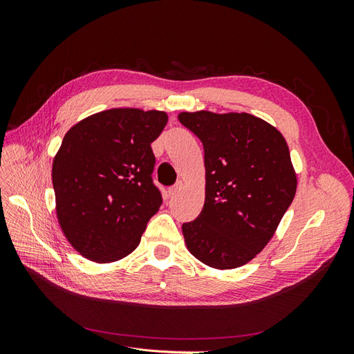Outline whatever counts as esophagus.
Masks as SVG:
<instances>
[{"label": "esophagus", "instance_id": "1", "mask_svg": "<svg viewBox=\"0 0 354 354\" xmlns=\"http://www.w3.org/2000/svg\"><path fill=\"white\" fill-rule=\"evenodd\" d=\"M180 189H181V183H177V185H174L173 187H169V195L171 196H174V195H177L178 194V192H180Z\"/></svg>", "mask_w": 354, "mask_h": 354}]
</instances>
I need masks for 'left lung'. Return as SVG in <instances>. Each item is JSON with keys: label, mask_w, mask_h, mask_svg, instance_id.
<instances>
[{"label": "left lung", "mask_w": 354, "mask_h": 354, "mask_svg": "<svg viewBox=\"0 0 354 354\" xmlns=\"http://www.w3.org/2000/svg\"><path fill=\"white\" fill-rule=\"evenodd\" d=\"M203 145L205 203L183 223L187 250L214 269L251 261L269 243L297 190L283 136L250 113L181 112Z\"/></svg>", "instance_id": "1"}]
</instances>
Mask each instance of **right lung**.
<instances>
[{
  "mask_svg": "<svg viewBox=\"0 0 354 354\" xmlns=\"http://www.w3.org/2000/svg\"><path fill=\"white\" fill-rule=\"evenodd\" d=\"M167 121L159 111L111 109L85 118L63 138L51 171L57 218L85 259L116 261L140 243L162 203L151 143Z\"/></svg>",
  "mask_w": 354,
  "mask_h": 354,
  "instance_id": "add662e5",
  "label": "right lung"
}]
</instances>
